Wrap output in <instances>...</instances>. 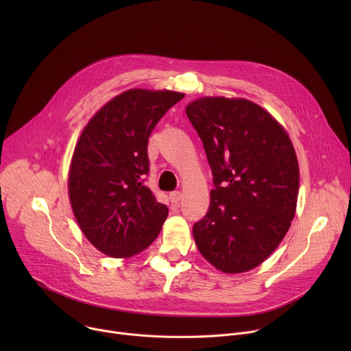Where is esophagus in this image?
<instances>
[{
    "label": "esophagus",
    "mask_w": 351,
    "mask_h": 351,
    "mask_svg": "<svg viewBox=\"0 0 351 351\" xmlns=\"http://www.w3.org/2000/svg\"><path fill=\"white\" fill-rule=\"evenodd\" d=\"M180 198H182V193L180 191H172L169 194V199H171V203H173V204H178L180 202Z\"/></svg>",
    "instance_id": "1"
}]
</instances>
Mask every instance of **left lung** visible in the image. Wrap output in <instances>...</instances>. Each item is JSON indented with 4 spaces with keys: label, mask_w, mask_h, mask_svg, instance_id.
Instances as JSON below:
<instances>
[{
    "label": "left lung",
    "mask_w": 351,
    "mask_h": 351,
    "mask_svg": "<svg viewBox=\"0 0 351 351\" xmlns=\"http://www.w3.org/2000/svg\"><path fill=\"white\" fill-rule=\"evenodd\" d=\"M186 115L215 184L206 217L193 226L195 245L223 274L252 271L275 252L295 214L293 143L267 110L245 98H197Z\"/></svg>",
    "instance_id": "1"
}]
</instances>
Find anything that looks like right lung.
Instances as JSON below:
<instances>
[{
    "label": "right lung",
    "instance_id": "1",
    "mask_svg": "<svg viewBox=\"0 0 351 351\" xmlns=\"http://www.w3.org/2000/svg\"><path fill=\"white\" fill-rule=\"evenodd\" d=\"M183 97L172 90H126L99 108L80 133L69 165V202L86 239L106 256L133 257L162 229L168 208L144 184L147 143Z\"/></svg>",
    "mask_w": 351,
    "mask_h": 351
}]
</instances>
